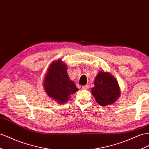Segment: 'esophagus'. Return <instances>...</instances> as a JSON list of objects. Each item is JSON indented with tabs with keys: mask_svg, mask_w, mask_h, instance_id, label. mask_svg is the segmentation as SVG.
Returning a JSON list of instances; mask_svg holds the SVG:
<instances>
[{
	"mask_svg": "<svg viewBox=\"0 0 149 149\" xmlns=\"http://www.w3.org/2000/svg\"><path fill=\"white\" fill-rule=\"evenodd\" d=\"M81 88H82L83 90H87V89H88V88H89V85L83 86L81 87Z\"/></svg>",
	"mask_w": 149,
	"mask_h": 149,
	"instance_id": "1",
	"label": "esophagus"
}]
</instances>
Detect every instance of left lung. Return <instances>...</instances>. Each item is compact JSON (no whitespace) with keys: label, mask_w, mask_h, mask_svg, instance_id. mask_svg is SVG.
<instances>
[{"label":"left lung","mask_w":149,"mask_h":149,"mask_svg":"<svg viewBox=\"0 0 149 149\" xmlns=\"http://www.w3.org/2000/svg\"><path fill=\"white\" fill-rule=\"evenodd\" d=\"M94 84L95 86L91 88V93L100 105L111 104L119 98L120 91L118 83L109 73L99 72L95 79Z\"/></svg>","instance_id":"1"}]
</instances>
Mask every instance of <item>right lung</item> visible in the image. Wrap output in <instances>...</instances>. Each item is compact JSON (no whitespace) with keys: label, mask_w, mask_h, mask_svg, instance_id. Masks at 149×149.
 I'll return each mask as SVG.
<instances>
[{"label":"right lung","mask_w":149,"mask_h":149,"mask_svg":"<svg viewBox=\"0 0 149 149\" xmlns=\"http://www.w3.org/2000/svg\"><path fill=\"white\" fill-rule=\"evenodd\" d=\"M45 90L49 97L59 103H65L70 96L78 89L67 74L66 65L58 60L48 69L44 81Z\"/></svg>","instance_id":"add662e5"}]
</instances>
